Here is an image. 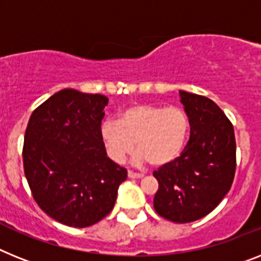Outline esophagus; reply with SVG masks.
Instances as JSON below:
<instances>
[{"instance_id":"obj_1","label":"esophagus","mask_w":261,"mask_h":261,"mask_svg":"<svg viewBox=\"0 0 261 261\" xmlns=\"http://www.w3.org/2000/svg\"><path fill=\"white\" fill-rule=\"evenodd\" d=\"M128 177L129 178H141V177H144V174L143 173H136V172L129 171L128 172Z\"/></svg>"}]
</instances>
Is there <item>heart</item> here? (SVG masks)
I'll list each match as a JSON object with an SVG mask.
<instances>
[{
  "instance_id": "obj_1",
  "label": "heart",
  "mask_w": 261,
  "mask_h": 261,
  "mask_svg": "<svg viewBox=\"0 0 261 261\" xmlns=\"http://www.w3.org/2000/svg\"><path fill=\"white\" fill-rule=\"evenodd\" d=\"M189 118L180 107L133 104L121 111L118 121L108 118L100 126V137L108 156L122 163L135 148V163L150 161L156 167L171 164L184 149Z\"/></svg>"
}]
</instances>
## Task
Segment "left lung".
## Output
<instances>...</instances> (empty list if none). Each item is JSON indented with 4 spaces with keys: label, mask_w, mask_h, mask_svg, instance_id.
<instances>
[{
    "label": "left lung",
    "mask_w": 261,
    "mask_h": 261,
    "mask_svg": "<svg viewBox=\"0 0 261 261\" xmlns=\"http://www.w3.org/2000/svg\"><path fill=\"white\" fill-rule=\"evenodd\" d=\"M191 126L181 156L153 176L159 189L153 206L173 223H191L212 212L225 197L236 171V141L231 121L211 98L178 90Z\"/></svg>",
    "instance_id": "left-lung-1"
}]
</instances>
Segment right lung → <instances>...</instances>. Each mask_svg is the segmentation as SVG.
Masks as SVG:
<instances>
[{"instance_id":"1","label":"right lung","mask_w":261,"mask_h":261,"mask_svg":"<svg viewBox=\"0 0 261 261\" xmlns=\"http://www.w3.org/2000/svg\"><path fill=\"white\" fill-rule=\"evenodd\" d=\"M108 101L104 94L62 89L36 108L28 122L22 159L33 199L68 227H90L109 215L128 176L101 141Z\"/></svg>"}]
</instances>
